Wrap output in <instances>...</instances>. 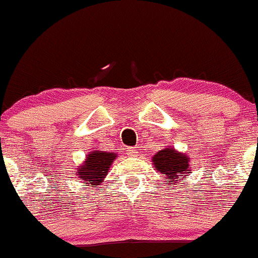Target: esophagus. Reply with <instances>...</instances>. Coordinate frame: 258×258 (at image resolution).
<instances>
[{
  "mask_svg": "<svg viewBox=\"0 0 258 258\" xmlns=\"http://www.w3.org/2000/svg\"><path fill=\"white\" fill-rule=\"evenodd\" d=\"M135 153H137L135 148H128V150H126V154H128L129 156H134Z\"/></svg>",
  "mask_w": 258,
  "mask_h": 258,
  "instance_id": "esophagus-1",
  "label": "esophagus"
}]
</instances>
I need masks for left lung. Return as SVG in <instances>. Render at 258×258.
I'll return each mask as SVG.
<instances>
[{
	"instance_id": "left-lung-1",
	"label": "left lung",
	"mask_w": 258,
	"mask_h": 258,
	"mask_svg": "<svg viewBox=\"0 0 258 258\" xmlns=\"http://www.w3.org/2000/svg\"><path fill=\"white\" fill-rule=\"evenodd\" d=\"M154 168L168 179V184L181 181L182 175L187 176L190 171V159L175 150L174 148L161 149L154 155Z\"/></svg>"
}]
</instances>
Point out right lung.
<instances>
[{
    "instance_id": "right-lung-1",
    "label": "right lung",
    "mask_w": 258,
    "mask_h": 258,
    "mask_svg": "<svg viewBox=\"0 0 258 258\" xmlns=\"http://www.w3.org/2000/svg\"><path fill=\"white\" fill-rule=\"evenodd\" d=\"M115 154L103 153V151H92L87 158L84 165L77 171L78 176L87 181V184L99 185L109 170L110 164L115 159Z\"/></svg>"
}]
</instances>
